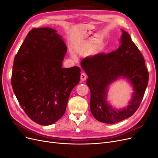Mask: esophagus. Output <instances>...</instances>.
<instances>
[{"label":"esophagus","mask_w":158,"mask_h":158,"mask_svg":"<svg viewBox=\"0 0 158 158\" xmlns=\"http://www.w3.org/2000/svg\"><path fill=\"white\" fill-rule=\"evenodd\" d=\"M86 78H87V76L86 74H85V73H82V74H81L80 75V79L82 81H85V80H86Z\"/></svg>","instance_id":"obj_1"}]
</instances>
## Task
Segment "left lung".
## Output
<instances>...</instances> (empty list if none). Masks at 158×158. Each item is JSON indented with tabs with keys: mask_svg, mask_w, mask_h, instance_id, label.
<instances>
[{
	"mask_svg": "<svg viewBox=\"0 0 158 158\" xmlns=\"http://www.w3.org/2000/svg\"><path fill=\"white\" fill-rule=\"evenodd\" d=\"M121 45L110 53L85 57L81 66L88 76L91 113L98 121L107 124L120 122L132 116L139 107L148 83L149 74L142 53L130 35L122 30ZM119 77L133 85V98L127 108L117 110L106 101L108 85Z\"/></svg>",
	"mask_w": 158,
	"mask_h": 158,
	"instance_id": "left-lung-1",
	"label": "left lung"
}]
</instances>
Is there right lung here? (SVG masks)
Wrapping results in <instances>:
<instances>
[{
    "mask_svg": "<svg viewBox=\"0 0 158 158\" xmlns=\"http://www.w3.org/2000/svg\"><path fill=\"white\" fill-rule=\"evenodd\" d=\"M66 50L55 30L33 28L14 58V94L27 115L40 125H50L62 117L72 89L80 82L79 67H62Z\"/></svg>",
    "mask_w": 158,
    "mask_h": 158,
    "instance_id": "1",
    "label": "right lung"
}]
</instances>
